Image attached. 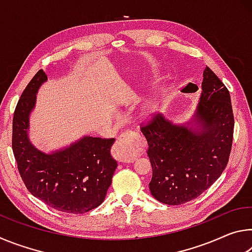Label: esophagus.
<instances>
[{
    "mask_svg": "<svg viewBox=\"0 0 252 252\" xmlns=\"http://www.w3.org/2000/svg\"><path fill=\"white\" fill-rule=\"evenodd\" d=\"M113 157L120 162H129L132 159L129 132L127 131L122 132L118 138L116 146H114Z\"/></svg>",
    "mask_w": 252,
    "mask_h": 252,
    "instance_id": "obj_1",
    "label": "esophagus"
}]
</instances>
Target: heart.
<instances>
[{
	"mask_svg": "<svg viewBox=\"0 0 252 252\" xmlns=\"http://www.w3.org/2000/svg\"><path fill=\"white\" fill-rule=\"evenodd\" d=\"M153 108H155V105L151 104L150 106H149V111H150V112H151V111H153Z\"/></svg>",
	"mask_w": 252,
	"mask_h": 252,
	"instance_id": "b5f03b06",
	"label": "heart"
}]
</instances>
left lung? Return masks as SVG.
Instances as JSON below:
<instances>
[{
	"label": "left lung",
	"instance_id": "8db88e82",
	"mask_svg": "<svg viewBox=\"0 0 252 252\" xmlns=\"http://www.w3.org/2000/svg\"><path fill=\"white\" fill-rule=\"evenodd\" d=\"M194 126H176L162 114L141 126L152 165L149 183L158 201L179 206L199 197L223 172L231 152L234 119L225 85L203 71Z\"/></svg>",
	"mask_w": 252,
	"mask_h": 252
}]
</instances>
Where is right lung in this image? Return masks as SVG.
Instances as JSON below:
<instances>
[{
    "instance_id": "1",
    "label": "right lung",
    "mask_w": 252,
    "mask_h": 252,
    "mask_svg": "<svg viewBox=\"0 0 252 252\" xmlns=\"http://www.w3.org/2000/svg\"><path fill=\"white\" fill-rule=\"evenodd\" d=\"M48 80L37 71L16 104L12 131V149L20 176L27 189L55 210L84 213L103 202L118 167L111 156L114 139L83 136L70 147L44 153L30 142L29 117L36 93Z\"/></svg>"
}]
</instances>
